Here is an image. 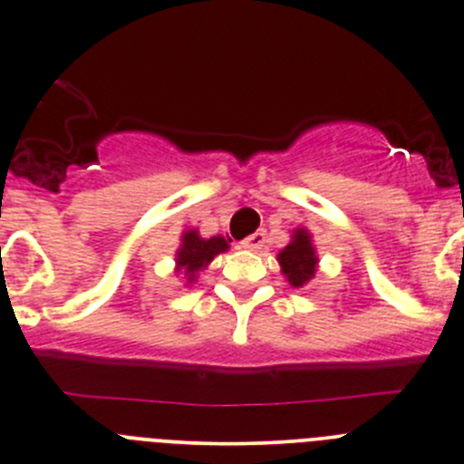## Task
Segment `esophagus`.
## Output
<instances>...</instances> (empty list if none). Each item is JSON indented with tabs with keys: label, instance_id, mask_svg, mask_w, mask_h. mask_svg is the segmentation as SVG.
<instances>
[{
	"label": "esophagus",
	"instance_id": "obj_1",
	"mask_svg": "<svg viewBox=\"0 0 464 464\" xmlns=\"http://www.w3.org/2000/svg\"><path fill=\"white\" fill-rule=\"evenodd\" d=\"M265 240H266V233L256 231L254 236H249L246 240H242V246H245L246 251H260L262 246H265Z\"/></svg>",
	"mask_w": 464,
	"mask_h": 464
}]
</instances>
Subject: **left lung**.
<instances>
[{
	"label": "left lung",
	"instance_id": "obj_1",
	"mask_svg": "<svg viewBox=\"0 0 464 464\" xmlns=\"http://www.w3.org/2000/svg\"><path fill=\"white\" fill-rule=\"evenodd\" d=\"M276 260H278L285 280L292 287H305L316 276V269H319V256H316L312 233L305 227L294 228L292 240H289V245L285 249L278 251Z\"/></svg>",
	"mask_w": 464,
	"mask_h": 464
}]
</instances>
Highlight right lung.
<instances>
[{"label": "right lung", "mask_w": 464, "mask_h": 464, "mask_svg": "<svg viewBox=\"0 0 464 464\" xmlns=\"http://www.w3.org/2000/svg\"><path fill=\"white\" fill-rule=\"evenodd\" d=\"M228 251V242L222 236L202 237L198 228H186L181 233L179 249L175 251V274H181L186 287L198 280L199 271L213 262L215 256Z\"/></svg>", "instance_id": "add662e5"}]
</instances>
